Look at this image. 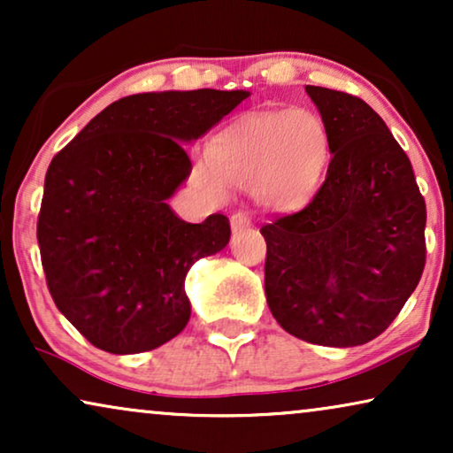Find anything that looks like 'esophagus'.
<instances>
[{
  "instance_id": "esophagus-1",
  "label": "esophagus",
  "mask_w": 453,
  "mask_h": 453,
  "mask_svg": "<svg viewBox=\"0 0 453 453\" xmlns=\"http://www.w3.org/2000/svg\"><path fill=\"white\" fill-rule=\"evenodd\" d=\"M251 226V219H250V214L247 212H234L233 216H231V228H233V233H239V231H243V228H250Z\"/></svg>"
}]
</instances>
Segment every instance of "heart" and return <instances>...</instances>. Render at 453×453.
<instances>
[{
  "label": "heart",
  "instance_id": "b5f03b06",
  "mask_svg": "<svg viewBox=\"0 0 453 453\" xmlns=\"http://www.w3.org/2000/svg\"><path fill=\"white\" fill-rule=\"evenodd\" d=\"M327 158L330 138L311 111H257L216 135L208 148L210 163H197L191 179L219 197L226 185L253 189L264 208L295 214L313 202Z\"/></svg>",
  "mask_w": 453,
  "mask_h": 453
}]
</instances>
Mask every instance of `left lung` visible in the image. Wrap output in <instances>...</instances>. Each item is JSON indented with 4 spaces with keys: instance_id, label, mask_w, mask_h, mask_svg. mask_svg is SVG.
<instances>
[{
    "instance_id": "1",
    "label": "left lung",
    "mask_w": 453,
    "mask_h": 453,
    "mask_svg": "<svg viewBox=\"0 0 453 453\" xmlns=\"http://www.w3.org/2000/svg\"><path fill=\"white\" fill-rule=\"evenodd\" d=\"M305 90L332 160L305 210L262 226L265 301L295 338L349 349L380 336L417 288L426 208L406 152L367 103Z\"/></svg>"
}]
</instances>
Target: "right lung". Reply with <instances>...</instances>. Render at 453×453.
Here are the masks:
<instances>
[{
	"mask_svg": "<svg viewBox=\"0 0 453 453\" xmlns=\"http://www.w3.org/2000/svg\"><path fill=\"white\" fill-rule=\"evenodd\" d=\"M247 90H165L103 109L45 175L36 239L47 287L65 319L96 349L135 355L188 326L185 276L222 251L231 225H200L169 206L191 173L183 144L202 138Z\"/></svg>",
	"mask_w": 453,
	"mask_h": 453,
	"instance_id": "add662e5",
	"label": "right lung"
}]
</instances>
